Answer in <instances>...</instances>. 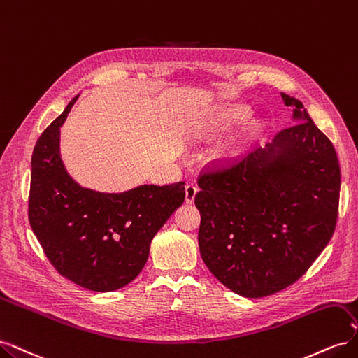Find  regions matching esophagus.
I'll return each mask as SVG.
<instances>
[{"label": "esophagus", "instance_id": "esophagus-1", "mask_svg": "<svg viewBox=\"0 0 358 358\" xmlns=\"http://www.w3.org/2000/svg\"><path fill=\"white\" fill-rule=\"evenodd\" d=\"M197 187L192 185V183H189V185H187L185 188V201L187 203H192L194 199H196V194H197Z\"/></svg>", "mask_w": 358, "mask_h": 358}]
</instances>
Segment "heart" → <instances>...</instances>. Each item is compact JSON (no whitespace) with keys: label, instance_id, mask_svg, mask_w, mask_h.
Masks as SVG:
<instances>
[{"label":"heart","instance_id":"1","mask_svg":"<svg viewBox=\"0 0 358 358\" xmlns=\"http://www.w3.org/2000/svg\"><path fill=\"white\" fill-rule=\"evenodd\" d=\"M249 116V110L242 106H230L227 109H222L216 115V124L221 127H230L234 124H239ZM258 128V125H255Z\"/></svg>","mask_w":358,"mask_h":358}]
</instances>
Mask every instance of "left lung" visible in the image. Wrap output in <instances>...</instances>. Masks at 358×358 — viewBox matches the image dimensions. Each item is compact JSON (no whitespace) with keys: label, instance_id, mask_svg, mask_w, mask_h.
I'll return each instance as SVG.
<instances>
[{"label":"left lung","instance_id":"8db88e82","mask_svg":"<svg viewBox=\"0 0 358 358\" xmlns=\"http://www.w3.org/2000/svg\"><path fill=\"white\" fill-rule=\"evenodd\" d=\"M291 127L229 169L199 179V246L204 264L233 292L272 296L294 284L330 242L341 191V169L327 136L303 104Z\"/></svg>","mask_w":358,"mask_h":358}]
</instances>
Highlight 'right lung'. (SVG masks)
<instances>
[{
  "instance_id": "obj_1",
  "label": "right lung",
  "mask_w": 358,
  "mask_h": 358,
  "mask_svg": "<svg viewBox=\"0 0 358 358\" xmlns=\"http://www.w3.org/2000/svg\"><path fill=\"white\" fill-rule=\"evenodd\" d=\"M78 96L37 140L28 218L43 251L64 278L107 292L142 272L154 236L185 200V183L140 185L124 192L80 187L59 152V128Z\"/></svg>"
}]
</instances>
